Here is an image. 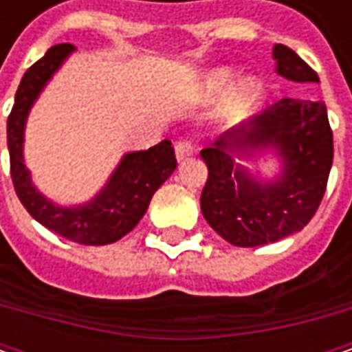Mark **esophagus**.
Segmentation results:
<instances>
[{
  "instance_id": "34e87169",
  "label": "esophagus",
  "mask_w": 352,
  "mask_h": 352,
  "mask_svg": "<svg viewBox=\"0 0 352 352\" xmlns=\"http://www.w3.org/2000/svg\"><path fill=\"white\" fill-rule=\"evenodd\" d=\"M174 151H176V158L184 160V158H188V156L194 153V144L190 141H178L176 146H174Z\"/></svg>"
}]
</instances>
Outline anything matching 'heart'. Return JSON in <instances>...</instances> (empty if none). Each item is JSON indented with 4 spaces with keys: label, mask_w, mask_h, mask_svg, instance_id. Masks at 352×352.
<instances>
[{
    "label": "heart",
    "mask_w": 352,
    "mask_h": 352,
    "mask_svg": "<svg viewBox=\"0 0 352 352\" xmlns=\"http://www.w3.org/2000/svg\"><path fill=\"white\" fill-rule=\"evenodd\" d=\"M231 76H233V72L227 66H219V68L208 70L204 74V78H201V89H204V94H208V96L219 94L227 86V82L231 80ZM254 96H256V82H254V78H250V76L241 78L239 82H235L229 88L225 100L219 105V119L223 123L235 121L236 117L241 116L250 103H252Z\"/></svg>",
    "instance_id": "obj_1"
}]
</instances>
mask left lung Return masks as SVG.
Masks as SVG:
<instances>
[{
  "label": "left lung",
  "mask_w": 352,
  "mask_h": 352,
  "mask_svg": "<svg viewBox=\"0 0 352 352\" xmlns=\"http://www.w3.org/2000/svg\"><path fill=\"white\" fill-rule=\"evenodd\" d=\"M272 58L278 76L300 84L319 82L292 48L274 45ZM268 154L277 158L280 170L263 179L256 164ZM199 156L208 166L199 206L211 229L235 247L276 243L302 231L325 194L333 164L327 107L323 102L282 98L229 129Z\"/></svg>",
  "instance_id": "8db88e82"
}]
</instances>
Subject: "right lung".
Segmentation results:
<instances>
[{
    "label": "right lung",
    "mask_w": 352,
    "mask_h": 352,
    "mask_svg": "<svg viewBox=\"0 0 352 352\" xmlns=\"http://www.w3.org/2000/svg\"><path fill=\"white\" fill-rule=\"evenodd\" d=\"M74 50V45L48 48L47 54L34 62L21 80L7 119L11 178L25 210L52 233L80 245H109L141 221L156 190L176 170V156L170 141L158 142L148 151L125 153L102 190L76 206L56 204L34 186L23 156L27 119L43 89Z\"/></svg>",
    "instance_id": "add662e5"
}]
</instances>
